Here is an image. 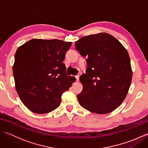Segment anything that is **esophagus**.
Returning a JSON list of instances; mask_svg holds the SVG:
<instances>
[{"instance_id": "esophagus-1", "label": "esophagus", "mask_w": 148, "mask_h": 148, "mask_svg": "<svg viewBox=\"0 0 148 148\" xmlns=\"http://www.w3.org/2000/svg\"><path fill=\"white\" fill-rule=\"evenodd\" d=\"M76 81H78L79 79V75H77V76H76Z\"/></svg>"}]
</instances>
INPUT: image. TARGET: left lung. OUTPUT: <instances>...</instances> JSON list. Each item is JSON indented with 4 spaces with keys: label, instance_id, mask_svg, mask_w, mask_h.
Masks as SVG:
<instances>
[{
    "label": "left lung",
    "instance_id": "obj_1",
    "mask_svg": "<svg viewBox=\"0 0 148 148\" xmlns=\"http://www.w3.org/2000/svg\"><path fill=\"white\" fill-rule=\"evenodd\" d=\"M75 45L81 56L88 57L86 74L79 77L83 86L77 95L79 104L96 114L114 111L125 100L132 78L127 49L107 33L83 37Z\"/></svg>",
    "mask_w": 148,
    "mask_h": 148
}]
</instances>
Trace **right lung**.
I'll return each mask as SVG.
<instances>
[{"mask_svg": "<svg viewBox=\"0 0 148 148\" xmlns=\"http://www.w3.org/2000/svg\"><path fill=\"white\" fill-rule=\"evenodd\" d=\"M71 42L33 39L16 50L12 67L15 87L30 111L45 114L60 104L62 93L76 77L67 76L63 63Z\"/></svg>", "mask_w": 148, "mask_h": 148, "instance_id": "right-lung-1", "label": "right lung"}]
</instances>
